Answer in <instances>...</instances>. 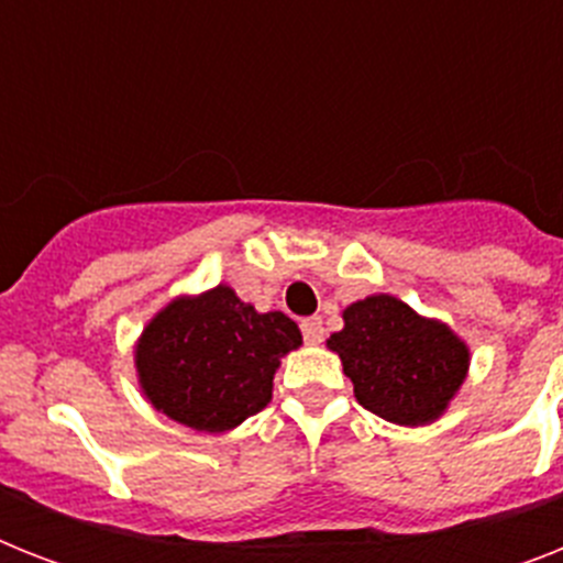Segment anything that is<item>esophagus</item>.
Instances as JSON below:
<instances>
[{"label":"esophagus","instance_id":"obj_1","mask_svg":"<svg viewBox=\"0 0 563 563\" xmlns=\"http://www.w3.org/2000/svg\"><path fill=\"white\" fill-rule=\"evenodd\" d=\"M300 330H303V339H307V344L324 342V321H321V318H307V321L300 324Z\"/></svg>","mask_w":563,"mask_h":563}]
</instances>
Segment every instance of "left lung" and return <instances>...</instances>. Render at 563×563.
Here are the masks:
<instances>
[{
    "mask_svg": "<svg viewBox=\"0 0 563 563\" xmlns=\"http://www.w3.org/2000/svg\"><path fill=\"white\" fill-rule=\"evenodd\" d=\"M327 339L351 376L356 400L400 427H427L446 411L471 371V347L435 318L394 295H368L342 312Z\"/></svg>",
    "mask_w": 563,
    "mask_h": 563,
    "instance_id": "8db88e82",
    "label": "left lung"
}]
</instances>
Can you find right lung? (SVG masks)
Listing matches in <instances>:
<instances>
[{"instance_id":"1","label":"right lung","mask_w":563,"mask_h":563,"mask_svg":"<svg viewBox=\"0 0 563 563\" xmlns=\"http://www.w3.org/2000/svg\"><path fill=\"white\" fill-rule=\"evenodd\" d=\"M303 344L283 312H256L219 283L169 300L134 344L145 400L195 432H228L272 402L274 374Z\"/></svg>"}]
</instances>
